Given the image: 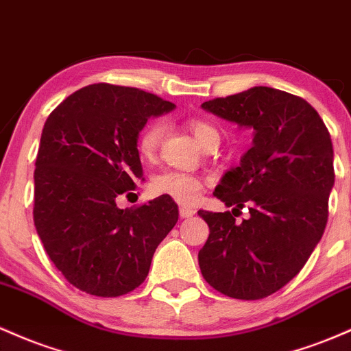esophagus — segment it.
<instances>
[{"label": "esophagus", "instance_id": "obj_1", "mask_svg": "<svg viewBox=\"0 0 351 351\" xmlns=\"http://www.w3.org/2000/svg\"><path fill=\"white\" fill-rule=\"evenodd\" d=\"M179 214H180V217L182 219H191V217H194V214H195V210L194 208H191V207H180L179 208Z\"/></svg>", "mask_w": 351, "mask_h": 351}]
</instances>
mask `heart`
Here are the masks:
<instances>
[{
	"label": "heart",
	"mask_w": 351,
	"mask_h": 351,
	"mask_svg": "<svg viewBox=\"0 0 351 351\" xmlns=\"http://www.w3.org/2000/svg\"><path fill=\"white\" fill-rule=\"evenodd\" d=\"M189 131L195 137V141L202 145L204 149L208 144L219 141V131L215 125L202 119H189L187 121ZM164 136V124L160 121H152L149 123L137 137V151L143 159L151 160L154 159L157 151H159L160 141ZM204 187V179L200 177L186 174L179 171H164L160 174L152 177L151 180V192L154 195H165L174 199L176 202L194 204L199 197L200 191Z\"/></svg>",
	"instance_id": "1"
}]
</instances>
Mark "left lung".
I'll list each match as a JSON object with an SVG mask.
<instances>
[{
    "instance_id": "obj_1",
    "label": "left lung",
    "mask_w": 351,
    "mask_h": 351,
    "mask_svg": "<svg viewBox=\"0 0 351 351\" xmlns=\"http://www.w3.org/2000/svg\"><path fill=\"white\" fill-rule=\"evenodd\" d=\"M202 108L254 129V144L214 192L227 207L249 208L251 217L239 224L228 210L197 212L210 230L200 271L227 297L265 298L303 269L324 235L335 182L330 132L305 99L265 86Z\"/></svg>"
}]
</instances>
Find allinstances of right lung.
Wrapping results in <instances>:
<instances>
[{
  "label": "right lung",
  "instance_id": "obj_1",
  "mask_svg": "<svg viewBox=\"0 0 351 351\" xmlns=\"http://www.w3.org/2000/svg\"><path fill=\"white\" fill-rule=\"evenodd\" d=\"M172 102L108 82L86 86L49 114L34 169V227L71 285L96 297L132 292L179 219L171 197L119 208L143 179L137 137Z\"/></svg>",
  "mask_w": 351,
  "mask_h": 351
}]
</instances>
